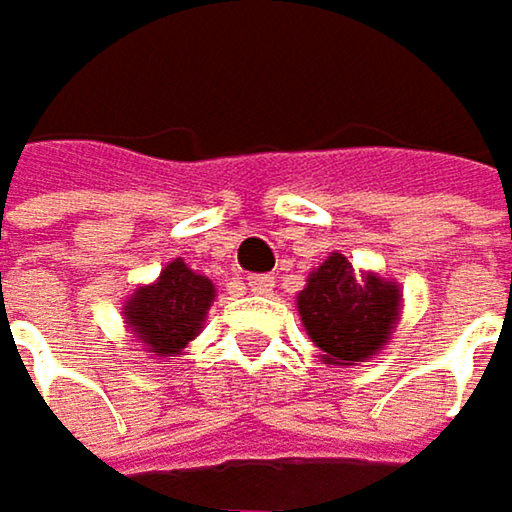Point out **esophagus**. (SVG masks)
<instances>
[{"mask_svg":"<svg viewBox=\"0 0 512 512\" xmlns=\"http://www.w3.org/2000/svg\"><path fill=\"white\" fill-rule=\"evenodd\" d=\"M247 286H250L253 294H268V291L274 288V277H271V274H256V277L247 280Z\"/></svg>","mask_w":512,"mask_h":512,"instance_id":"obj_1","label":"esophagus"}]
</instances>
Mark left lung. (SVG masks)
<instances>
[{
	"label": "left lung",
	"mask_w": 512,
	"mask_h": 512,
	"mask_svg": "<svg viewBox=\"0 0 512 512\" xmlns=\"http://www.w3.org/2000/svg\"><path fill=\"white\" fill-rule=\"evenodd\" d=\"M404 291L374 271H353L342 253H330L297 291V315L324 365H362L395 336Z\"/></svg>",
	"instance_id": "8db88e82"
}]
</instances>
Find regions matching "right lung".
<instances>
[{"label":"right lung","instance_id":"1","mask_svg":"<svg viewBox=\"0 0 512 512\" xmlns=\"http://www.w3.org/2000/svg\"><path fill=\"white\" fill-rule=\"evenodd\" d=\"M212 303L215 283L188 268L185 259H173L161 268L159 280L126 297L123 324L153 359H170L200 336Z\"/></svg>","mask_w":512,"mask_h":512}]
</instances>
